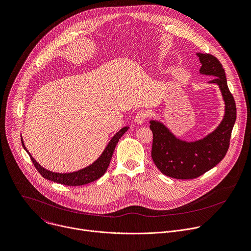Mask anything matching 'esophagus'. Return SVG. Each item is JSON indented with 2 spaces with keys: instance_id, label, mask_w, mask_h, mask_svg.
<instances>
[{
  "instance_id": "1",
  "label": "esophagus",
  "mask_w": 251,
  "mask_h": 251,
  "mask_svg": "<svg viewBox=\"0 0 251 251\" xmlns=\"http://www.w3.org/2000/svg\"><path fill=\"white\" fill-rule=\"evenodd\" d=\"M149 117V113L147 112V111H145V110H142V111H139L137 114H136V116H135V122L137 123V124H143L145 121H146V119Z\"/></svg>"
}]
</instances>
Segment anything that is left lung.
Wrapping results in <instances>:
<instances>
[{
	"instance_id": "1",
	"label": "left lung",
	"mask_w": 251,
	"mask_h": 251,
	"mask_svg": "<svg viewBox=\"0 0 251 251\" xmlns=\"http://www.w3.org/2000/svg\"><path fill=\"white\" fill-rule=\"evenodd\" d=\"M202 64L200 73L215 75L210 82L218 83L226 102L225 118L220 126L203 140L186 143L176 139L161 123L151 121L152 132L151 157L166 176L193 179L216 166L226 155L236 119L234 99L228 90L221 62L210 53H197Z\"/></svg>"
}]
</instances>
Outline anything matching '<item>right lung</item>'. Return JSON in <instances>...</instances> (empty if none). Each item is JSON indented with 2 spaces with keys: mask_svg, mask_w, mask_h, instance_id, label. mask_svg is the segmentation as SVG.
Returning a JSON list of instances; mask_svg holds the SVG:
<instances>
[{
  "mask_svg": "<svg viewBox=\"0 0 251 251\" xmlns=\"http://www.w3.org/2000/svg\"><path fill=\"white\" fill-rule=\"evenodd\" d=\"M127 130H128V127L122 128L111 139L108 146L105 148L104 151L93 164H91L86 169L80 170L75 173H72V174H56V173H52V172H49V171L43 169L42 166L40 164H38L36 162V160L32 157V155L28 152V151L26 150V148L23 142V138H22V144H23V147L25 148V150L29 154L30 159H31L32 163L34 164L35 169L45 179H48V180H51V181H54V182H57V183H60L63 185H67V186H79V185H85V184L91 183V182L100 178L105 174L106 170L108 169V165L110 163L115 147H116L119 139L124 135V133Z\"/></svg>",
  "mask_w": 251,
  "mask_h": 251,
  "instance_id": "1",
  "label": "right lung"
}]
</instances>
